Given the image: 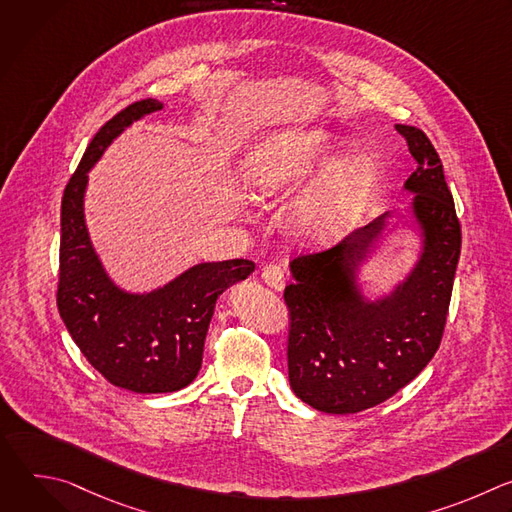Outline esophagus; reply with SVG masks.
<instances>
[{
	"label": "esophagus",
	"mask_w": 512,
	"mask_h": 512,
	"mask_svg": "<svg viewBox=\"0 0 512 512\" xmlns=\"http://www.w3.org/2000/svg\"><path fill=\"white\" fill-rule=\"evenodd\" d=\"M261 277L267 285H271L277 291H281L285 287V275H283V269L277 263H267L261 269Z\"/></svg>",
	"instance_id": "esophagus-1"
}]
</instances>
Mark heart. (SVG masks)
<instances>
[{
    "instance_id": "heart-1",
    "label": "heart",
    "mask_w": 512,
    "mask_h": 512,
    "mask_svg": "<svg viewBox=\"0 0 512 512\" xmlns=\"http://www.w3.org/2000/svg\"><path fill=\"white\" fill-rule=\"evenodd\" d=\"M338 150V139L322 129L265 137L245 156V184L257 198L294 190L318 176L338 156ZM371 180L373 164L367 156L356 154L340 160L296 202V225L320 237L340 233L360 208Z\"/></svg>"
}]
</instances>
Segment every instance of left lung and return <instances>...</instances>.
Wrapping results in <instances>:
<instances>
[{
	"mask_svg": "<svg viewBox=\"0 0 512 512\" xmlns=\"http://www.w3.org/2000/svg\"><path fill=\"white\" fill-rule=\"evenodd\" d=\"M417 164L405 188L425 249L411 277L381 304H364L350 271L385 229V216L336 245L291 259L283 300L289 312V385L324 413L371 409L411 383L440 348L462 249V227L444 166L427 135L397 125Z\"/></svg>",
	"mask_w": 512,
	"mask_h": 512,
	"instance_id": "left-lung-1",
	"label": "left lung"
}]
</instances>
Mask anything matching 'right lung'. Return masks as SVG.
<instances>
[{
	"instance_id": "right-lung-1",
	"label": "right lung",
	"mask_w": 512,
	"mask_h": 512,
	"mask_svg": "<svg viewBox=\"0 0 512 512\" xmlns=\"http://www.w3.org/2000/svg\"><path fill=\"white\" fill-rule=\"evenodd\" d=\"M158 109L156 99H141L111 117L70 176L60 206V318L91 367L133 393H172L196 379L216 298L255 269L249 259L202 263L148 296H127L105 275L83 216L87 172L131 121Z\"/></svg>"
}]
</instances>
